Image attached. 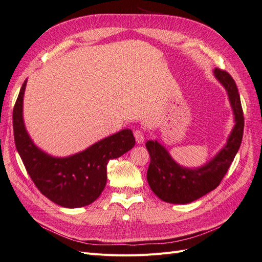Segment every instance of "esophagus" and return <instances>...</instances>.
<instances>
[{"label": "esophagus", "instance_id": "obj_1", "mask_svg": "<svg viewBox=\"0 0 262 262\" xmlns=\"http://www.w3.org/2000/svg\"><path fill=\"white\" fill-rule=\"evenodd\" d=\"M133 134H134V138H136V141H137L138 144L143 143V142H144V134H143V132H142L141 130H136Z\"/></svg>", "mask_w": 262, "mask_h": 262}]
</instances>
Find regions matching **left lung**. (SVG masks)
Listing matches in <instances>:
<instances>
[{
  "label": "left lung",
  "instance_id": "obj_1",
  "mask_svg": "<svg viewBox=\"0 0 262 262\" xmlns=\"http://www.w3.org/2000/svg\"><path fill=\"white\" fill-rule=\"evenodd\" d=\"M217 80L226 89L235 116V126L227 144L207 165L196 169L181 167L157 141H147L145 146L150 156L147 181L153 192L168 203H190L215 189L232 165L242 144L244 113L238 90L233 77L221 69L214 70Z\"/></svg>",
  "mask_w": 262,
  "mask_h": 262
}]
</instances>
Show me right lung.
<instances>
[{
  "label": "right lung",
  "mask_w": 262,
  "mask_h": 262,
  "mask_svg": "<svg viewBox=\"0 0 262 262\" xmlns=\"http://www.w3.org/2000/svg\"><path fill=\"white\" fill-rule=\"evenodd\" d=\"M24 82L13 109L14 140L25 168L43 195L64 208H81L93 203L107 182V164L120 157L134 144L132 131L124 129L101 140L81 153L52 157L30 140L23 121Z\"/></svg>",
  "instance_id": "add662e5"
}]
</instances>
